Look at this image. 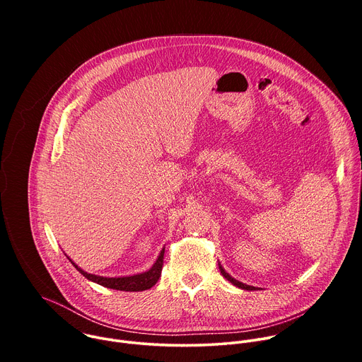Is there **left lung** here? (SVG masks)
Returning <instances> with one entry per match:
<instances>
[{"label":"left lung","mask_w":362,"mask_h":362,"mask_svg":"<svg viewBox=\"0 0 362 362\" xmlns=\"http://www.w3.org/2000/svg\"><path fill=\"white\" fill-rule=\"evenodd\" d=\"M219 269H221V274L230 282V284H233L235 286H238V288H240V289H245V291H255V289H257V288H255V286H250V285H246V284H242V282H239V281H236L235 278H232L223 268H222V265L219 264Z\"/></svg>","instance_id":"8db88e82"}]
</instances>
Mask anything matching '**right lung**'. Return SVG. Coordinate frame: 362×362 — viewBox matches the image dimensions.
I'll list each match as a JSON object with an SVG mask.
<instances>
[{"label": "right lung", "instance_id": "right-lung-1", "mask_svg": "<svg viewBox=\"0 0 362 362\" xmlns=\"http://www.w3.org/2000/svg\"><path fill=\"white\" fill-rule=\"evenodd\" d=\"M163 255H165V249L160 250L156 262L153 264V267L143 272V274H137V275H132V276H120V278H106V276H98V275H93V274H87L86 271H83L81 268H78L70 257L67 256V259L73 264V267L88 281L95 282L101 286H106L110 289H117V291H126V292H139V291H146L150 289L153 285H156V282L159 281L160 275H162V268H163Z\"/></svg>", "mask_w": 362, "mask_h": 362}]
</instances>
